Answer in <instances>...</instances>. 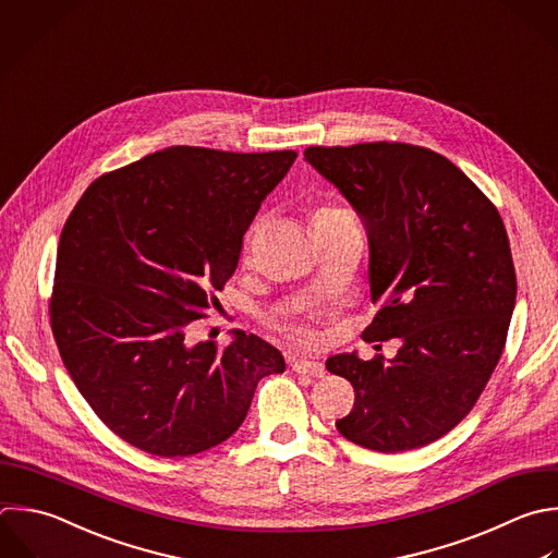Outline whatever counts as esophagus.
Masks as SVG:
<instances>
[{"label":"esophagus","instance_id":"esophagus-1","mask_svg":"<svg viewBox=\"0 0 558 558\" xmlns=\"http://www.w3.org/2000/svg\"><path fill=\"white\" fill-rule=\"evenodd\" d=\"M292 371L303 373V375H312V377H323L325 375V366L320 362H314V360H294Z\"/></svg>","mask_w":558,"mask_h":558}]
</instances>
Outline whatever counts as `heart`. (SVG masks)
I'll list each match as a JSON object with an SVG mask.
<instances>
[{
  "label": "heart",
  "instance_id": "b5f03b06",
  "mask_svg": "<svg viewBox=\"0 0 558 558\" xmlns=\"http://www.w3.org/2000/svg\"><path fill=\"white\" fill-rule=\"evenodd\" d=\"M349 216H351V214H347L344 209H338V207H320V209L314 214V218H312V227H314V225H325V222H336V220H342V218H349ZM257 231H259V222H255V225L248 229V233H246V238H244V253H248V251L253 248V242H255V238H257ZM281 327L288 329V331H290L292 336H296L299 340H307V338H310L305 331L296 329L294 325L281 323Z\"/></svg>",
  "mask_w": 558,
  "mask_h": 558
}]
</instances>
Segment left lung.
Returning a JSON list of instances; mask_svg holds the SVG:
<instances>
[{"mask_svg":"<svg viewBox=\"0 0 558 558\" xmlns=\"http://www.w3.org/2000/svg\"><path fill=\"white\" fill-rule=\"evenodd\" d=\"M305 161L366 225L379 312L364 338H401L390 360L325 362L355 390L336 427L373 451L423 447L469 414L499 362L517 296L504 222L464 172L421 146H314Z\"/></svg>","mask_w":558,"mask_h":558,"instance_id":"8db88e82","label":"left lung"}]
</instances>
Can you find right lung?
Segmentation results:
<instances>
[{
  "instance_id": "add662e5",
  "label": "right lung",
  "mask_w": 558,
  "mask_h": 558,
  "mask_svg": "<svg viewBox=\"0 0 558 558\" xmlns=\"http://www.w3.org/2000/svg\"><path fill=\"white\" fill-rule=\"evenodd\" d=\"M296 159L172 146L94 181L70 214L50 303L61 357L94 412L133 447L194 456L246 418L279 349L238 331L187 342L218 303L242 238Z\"/></svg>"
}]
</instances>
